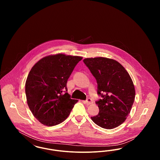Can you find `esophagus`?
Wrapping results in <instances>:
<instances>
[{"mask_svg":"<svg viewBox=\"0 0 160 160\" xmlns=\"http://www.w3.org/2000/svg\"><path fill=\"white\" fill-rule=\"evenodd\" d=\"M83 102L85 104H88V105L93 104V100H92L91 98H87V99H86V101H84Z\"/></svg>","mask_w":160,"mask_h":160,"instance_id":"1","label":"esophagus"}]
</instances>
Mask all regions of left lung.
<instances>
[{"label": "left lung", "instance_id": "obj_1", "mask_svg": "<svg viewBox=\"0 0 160 160\" xmlns=\"http://www.w3.org/2000/svg\"><path fill=\"white\" fill-rule=\"evenodd\" d=\"M83 62L95 78L97 93L102 97L95 102L99 112L92 120L105 129L119 126L126 120L135 98V88L129 74L112 59L86 58Z\"/></svg>", "mask_w": 160, "mask_h": 160}]
</instances>
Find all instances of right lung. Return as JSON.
Returning <instances> with one entry per match:
<instances>
[{
  "instance_id": "add662e5",
  "label": "right lung",
  "mask_w": 160,
  "mask_h": 160,
  "mask_svg": "<svg viewBox=\"0 0 160 160\" xmlns=\"http://www.w3.org/2000/svg\"><path fill=\"white\" fill-rule=\"evenodd\" d=\"M82 58L51 55L31 69L25 84L27 102L33 115L43 125L52 127L64 121L78 101L70 98L67 83Z\"/></svg>"
}]
</instances>
